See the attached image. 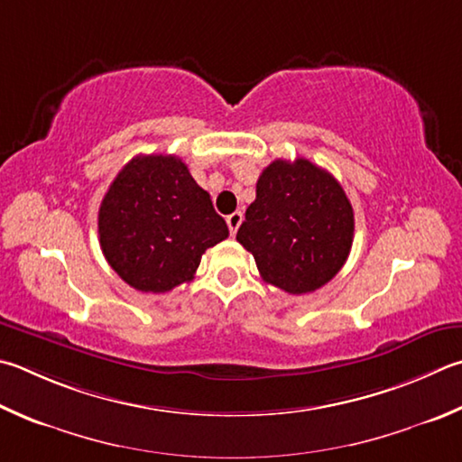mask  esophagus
Returning <instances> with one entry per match:
<instances>
[{"label": "esophagus", "instance_id": "1", "mask_svg": "<svg viewBox=\"0 0 462 462\" xmlns=\"http://www.w3.org/2000/svg\"><path fill=\"white\" fill-rule=\"evenodd\" d=\"M242 220H245V216H242V212H234V214H230L228 217H226V222H228V228H230L232 236H236V232H238V228H240Z\"/></svg>", "mask_w": 462, "mask_h": 462}]
</instances>
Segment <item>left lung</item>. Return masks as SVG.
<instances>
[{"mask_svg": "<svg viewBox=\"0 0 462 462\" xmlns=\"http://www.w3.org/2000/svg\"><path fill=\"white\" fill-rule=\"evenodd\" d=\"M236 240L253 253L264 282L305 295L346 264L354 208L329 171L303 157L276 159L260 173Z\"/></svg>", "mask_w": 462, "mask_h": 462, "instance_id": "left-lung-1", "label": "left lung"}]
</instances>
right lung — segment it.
<instances>
[{
	"instance_id": "add662e5",
	"label": "right lung",
	"mask_w": 462,
	"mask_h": 462,
	"mask_svg": "<svg viewBox=\"0 0 462 462\" xmlns=\"http://www.w3.org/2000/svg\"><path fill=\"white\" fill-rule=\"evenodd\" d=\"M98 236L129 287L167 292L194 279L206 250L228 238V226L180 157L137 155L100 202Z\"/></svg>"
}]
</instances>
